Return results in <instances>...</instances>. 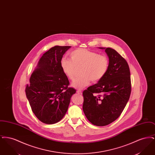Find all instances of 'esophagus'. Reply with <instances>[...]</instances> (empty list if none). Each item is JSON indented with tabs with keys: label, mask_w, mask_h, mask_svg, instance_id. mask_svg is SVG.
Instances as JSON below:
<instances>
[{
	"label": "esophagus",
	"mask_w": 155,
	"mask_h": 155,
	"mask_svg": "<svg viewBox=\"0 0 155 155\" xmlns=\"http://www.w3.org/2000/svg\"><path fill=\"white\" fill-rule=\"evenodd\" d=\"M77 93H78V94H80V95H81V94H82V92L81 91H79V90H78V91H77Z\"/></svg>",
	"instance_id": "34e87169"
}]
</instances>
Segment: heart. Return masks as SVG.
Here are the masks:
<instances>
[{"label": "heart", "mask_w": 155, "mask_h": 155, "mask_svg": "<svg viewBox=\"0 0 155 155\" xmlns=\"http://www.w3.org/2000/svg\"><path fill=\"white\" fill-rule=\"evenodd\" d=\"M70 59L63 58L60 66L64 74L70 80H74L77 69L81 68V76L72 83V87L82 89L87 87L91 81H100L107 72L109 62L103 54L85 49H78L71 52Z\"/></svg>", "instance_id": "heart-1"}]
</instances>
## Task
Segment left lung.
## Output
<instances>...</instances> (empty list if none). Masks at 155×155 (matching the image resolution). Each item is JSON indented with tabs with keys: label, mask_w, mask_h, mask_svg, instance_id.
Listing matches in <instances>:
<instances>
[{
	"label": "left lung",
	"mask_w": 155,
	"mask_h": 155,
	"mask_svg": "<svg viewBox=\"0 0 155 155\" xmlns=\"http://www.w3.org/2000/svg\"><path fill=\"white\" fill-rule=\"evenodd\" d=\"M99 48L104 49L109 58V68L98 83L83 92L82 108L92 124L104 126L115 121L123 112L130 96L131 85L125 59L110 48Z\"/></svg>",
	"instance_id": "8db88e82"
}]
</instances>
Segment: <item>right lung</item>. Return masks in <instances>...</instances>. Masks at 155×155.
I'll return each mask as SVG.
<instances>
[{"label": "right lung", "mask_w": 155, "mask_h": 155, "mask_svg": "<svg viewBox=\"0 0 155 155\" xmlns=\"http://www.w3.org/2000/svg\"><path fill=\"white\" fill-rule=\"evenodd\" d=\"M70 48L55 46L45 52L25 88L32 110L45 124H54L63 118L76 92L75 89L68 87L69 81L60 66L63 54Z\"/></svg>", "instance_id": "right-lung-1"}]
</instances>
